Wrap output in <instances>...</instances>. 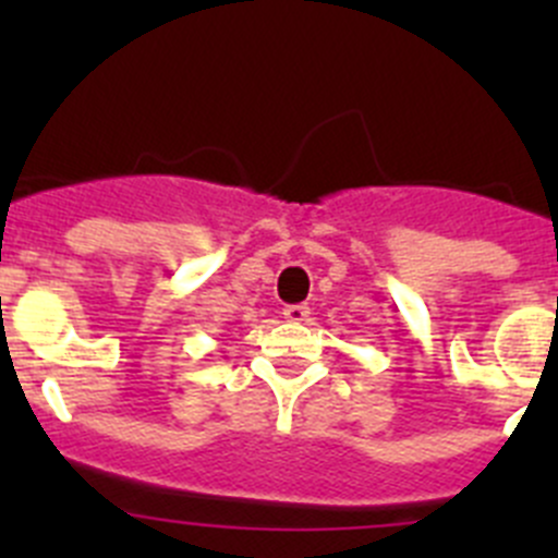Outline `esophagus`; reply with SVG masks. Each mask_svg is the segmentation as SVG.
<instances>
[{"instance_id": "esophagus-1", "label": "esophagus", "mask_w": 558, "mask_h": 558, "mask_svg": "<svg viewBox=\"0 0 558 558\" xmlns=\"http://www.w3.org/2000/svg\"><path fill=\"white\" fill-rule=\"evenodd\" d=\"M286 320H291V324H305L307 318H311V307L307 305H289L283 311Z\"/></svg>"}]
</instances>
